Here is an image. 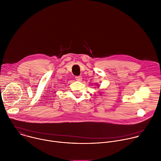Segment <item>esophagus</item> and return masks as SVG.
I'll return each instance as SVG.
<instances>
[{
  "instance_id": "obj_1",
  "label": "esophagus",
  "mask_w": 161,
  "mask_h": 161,
  "mask_svg": "<svg viewBox=\"0 0 161 161\" xmlns=\"http://www.w3.org/2000/svg\"><path fill=\"white\" fill-rule=\"evenodd\" d=\"M75 79L77 80V81H81L82 78L81 76H76L75 77Z\"/></svg>"
}]
</instances>
